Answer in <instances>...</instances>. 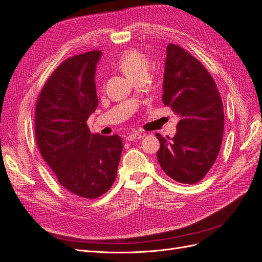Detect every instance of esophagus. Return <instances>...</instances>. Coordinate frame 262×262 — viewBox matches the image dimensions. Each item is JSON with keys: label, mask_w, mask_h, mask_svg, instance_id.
<instances>
[{"label": "esophagus", "mask_w": 262, "mask_h": 262, "mask_svg": "<svg viewBox=\"0 0 262 262\" xmlns=\"http://www.w3.org/2000/svg\"><path fill=\"white\" fill-rule=\"evenodd\" d=\"M143 137H144V135L141 133H132V134H128V135L126 136V140L134 141V140L141 139Z\"/></svg>", "instance_id": "1"}]
</instances>
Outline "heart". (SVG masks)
Listing matches in <instances>:
<instances>
[{"mask_svg": "<svg viewBox=\"0 0 262 262\" xmlns=\"http://www.w3.org/2000/svg\"><path fill=\"white\" fill-rule=\"evenodd\" d=\"M117 66L127 77L133 80L145 76L149 70V61L147 57L137 49L125 51L119 57Z\"/></svg>", "mask_w": 262, "mask_h": 262, "instance_id": "b5f03b06", "label": "heart"}]
</instances>
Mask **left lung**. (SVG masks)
Wrapping results in <instances>:
<instances>
[{"instance_id":"8db88e82","label":"left lung","mask_w":262,"mask_h":262,"mask_svg":"<svg viewBox=\"0 0 262 262\" xmlns=\"http://www.w3.org/2000/svg\"><path fill=\"white\" fill-rule=\"evenodd\" d=\"M162 102L180 117L173 138L157 133L160 167L174 181L195 184L220 154L224 107L214 79L195 57L174 43L167 47Z\"/></svg>"}]
</instances>
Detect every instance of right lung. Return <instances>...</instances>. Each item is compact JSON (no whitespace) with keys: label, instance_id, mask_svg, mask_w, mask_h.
I'll return each instance as SVG.
<instances>
[{"label":"right lung","instance_id":"1","mask_svg":"<svg viewBox=\"0 0 262 262\" xmlns=\"http://www.w3.org/2000/svg\"><path fill=\"white\" fill-rule=\"evenodd\" d=\"M93 50L66 59L43 84L36 103L35 138L58 182L80 198L93 200L114 183L123 150L118 135L90 132L86 121L99 105Z\"/></svg>","mask_w":262,"mask_h":262}]
</instances>
